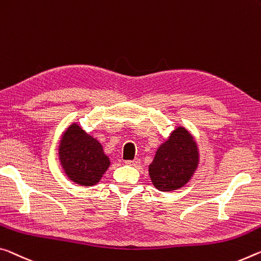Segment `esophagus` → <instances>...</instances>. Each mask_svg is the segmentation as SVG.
Segmentation results:
<instances>
[{"label": "esophagus", "instance_id": "34e87169", "mask_svg": "<svg viewBox=\"0 0 261 261\" xmlns=\"http://www.w3.org/2000/svg\"><path fill=\"white\" fill-rule=\"evenodd\" d=\"M140 164L139 159H134V160H125V165L127 166H138Z\"/></svg>", "mask_w": 261, "mask_h": 261}]
</instances>
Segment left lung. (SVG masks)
Returning <instances> with one entry per match:
<instances>
[{"label": "left lung", "mask_w": 261, "mask_h": 261, "mask_svg": "<svg viewBox=\"0 0 261 261\" xmlns=\"http://www.w3.org/2000/svg\"><path fill=\"white\" fill-rule=\"evenodd\" d=\"M198 166V147L187 129L177 126L155 152L148 166L152 184L160 192L184 187Z\"/></svg>", "instance_id": "8db88e82"}]
</instances>
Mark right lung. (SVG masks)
Instances as JSON below:
<instances>
[{"label":"right lung","mask_w":261,"mask_h":261,"mask_svg":"<svg viewBox=\"0 0 261 261\" xmlns=\"http://www.w3.org/2000/svg\"><path fill=\"white\" fill-rule=\"evenodd\" d=\"M59 160L68 179L86 187L96 185L110 166L101 143L76 123L71 124L61 137Z\"/></svg>","instance_id":"1"}]
</instances>
